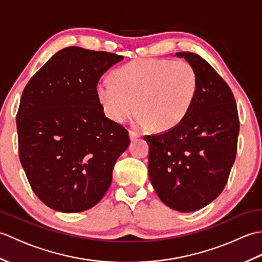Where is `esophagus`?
Returning <instances> with one entry per match:
<instances>
[{"label": "esophagus", "mask_w": 262, "mask_h": 262, "mask_svg": "<svg viewBox=\"0 0 262 262\" xmlns=\"http://www.w3.org/2000/svg\"><path fill=\"white\" fill-rule=\"evenodd\" d=\"M141 135L138 134V133H136V132H133V130H130L129 132V138H130V141H135V140H137L138 137H140Z\"/></svg>", "instance_id": "1"}]
</instances>
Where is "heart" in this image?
Listing matches in <instances>:
<instances>
[{
	"label": "heart",
	"mask_w": 262,
	"mask_h": 262,
	"mask_svg": "<svg viewBox=\"0 0 262 262\" xmlns=\"http://www.w3.org/2000/svg\"><path fill=\"white\" fill-rule=\"evenodd\" d=\"M197 90V72L187 60L145 58L117 69L113 82L99 81L97 97L115 122L126 121L138 110L137 127L168 130L185 119Z\"/></svg>",
	"instance_id": "1"
}]
</instances>
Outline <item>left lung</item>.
I'll return each mask as SVG.
<instances>
[{
    "instance_id": "obj_1",
    "label": "left lung",
    "mask_w": 262,
    "mask_h": 262,
    "mask_svg": "<svg viewBox=\"0 0 262 262\" xmlns=\"http://www.w3.org/2000/svg\"><path fill=\"white\" fill-rule=\"evenodd\" d=\"M176 56L196 70L197 96L179 125L144 140L155 192L168 207L189 213L223 191L235 160L240 122L234 96L216 71L197 54Z\"/></svg>"
}]
</instances>
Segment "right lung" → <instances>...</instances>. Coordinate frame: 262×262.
Segmentation results:
<instances>
[{
	"mask_svg": "<svg viewBox=\"0 0 262 262\" xmlns=\"http://www.w3.org/2000/svg\"><path fill=\"white\" fill-rule=\"evenodd\" d=\"M68 47L28 82L16 115L19 157L33 192L49 208L79 213L107 192L128 132L105 117L97 97L104 72L122 60Z\"/></svg>",
	"mask_w": 262,
	"mask_h": 262,
	"instance_id": "add662e5",
	"label": "right lung"
}]
</instances>
